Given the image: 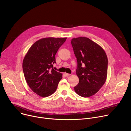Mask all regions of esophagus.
<instances>
[{
    "instance_id": "34e87169",
    "label": "esophagus",
    "mask_w": 131,
    "mask_h": 131,
    "mask_svg": "<svg viewBox=\"0 0 131 131\" xmlns=\"http://www.w3.org/2000/svg\"><path fill=\"white\" fill-rule=\"evenodd\" d=\"M64 74L65 75V76H69V75H71L70 74H68V73H64Z\"/></svg>"
}]
</instances>
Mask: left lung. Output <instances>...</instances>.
<instances>
[{
    "label": "left lung",
    "instance_id": "1",
    "mask_svg": "<svg viewBox=\"0 0 131 131\" xmlns=\"http://www.w3.org/2000/svg\"><path fill=\"white\" fill-rule=\"evenodd\" d=\"M71 43L77 61L76 73L79 78L74 90L82 97L92 96L106 82L107 55L102 47L85 37L73 38Z\"/></svg>",
    "mask_w": 131,
    "mask_h": 131
}]
</instances>
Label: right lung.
I'll return each instance as SVG.
<instances>
[{
	"label": "right lung",
	"instance_id": "obj_1",
	"mask_svg": "<svg viewBox=\"0 0 131 131\" xmlns=\"http://www.w3.org/2000/svg\"><path fill=\"white\" fill-rule=\"evenodd\" d=\"M65 38H41L28 49L23 62L24 76L30 89L40 97H46L56 90L62 74L53 68L55 55Z\"/></svg>",
	"mask_w": 131,
	"mask_h": 131
}]
</instances>
